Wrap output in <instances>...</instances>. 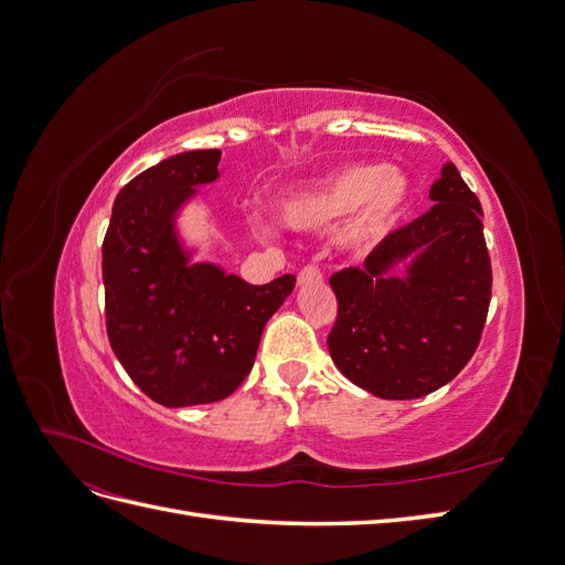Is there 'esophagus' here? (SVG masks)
Segmentation results:
<instances>
[{
    "instance_id": "1",
    "label": "esophagus",
    "mask_w": 565,
    "mask_h": 565,
    "mask_svg": "<svg viewBox=\"0 0 565 565\" xmlns=\"http://www.w3.org/2000/svg\"><path fill=\"white\" fill-rule=\"evenodd\" d=\"M320 280H322V273L318 266H303L297 276L299 285H311V282H320Z\"/></svg>"
}]
</instances>
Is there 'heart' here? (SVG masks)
Returning a JSON list of instances; mask_svg holds the SVG:
<instances>
[{
    "mask_svg": "<svg viewBox=\"0 0 565 565\" xmlns=\"http://www.w3.org/2000/svg\"><path fill=\"white\" fill-rule=\"evenodd\" d=\"M409 200L407 179L386 164H351L303 183L278 202V216L295 231L328 228L347 218L344 243L370 249L396 231Z\"/></svg>",
    "mask_w": 565,
    "mask_h": 565,
    "instance_id": "1",
    "label": "heart"
}]
</instances>
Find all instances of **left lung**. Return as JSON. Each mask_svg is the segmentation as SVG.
<instances>
[{
  "mask_svg": "<svg viewBox=\"0 0 565 565\" xmlns=\"http://www.w3.org/2000/svg\"><path fill=\"white\" fill-rule=\"evenodd\" d=\"M429 198L434 207L386 235L363 266L330 278L332 361L355 386L386 401L422 398L455 380L488 318L492 268L481 202L452 162Z\"/></svg>",
  "mask_w": 565,
  "mask_h": 565,
  "instance_id": "obj_1",
  "label": "left lung"
}]
</instances>
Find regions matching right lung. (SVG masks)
I'll list each match as a JSON object with an SVG mask.
<instances>
[{
  "mask_svg": "<svg viewBox=\"0 0 565 565\" xmlns=\"http://www.w3.org/2000/svg\"><path fill=\"white\" fill-rule=\"evenodd\" d=\"M221 150H188L134 177L104 237L106 330L131 382L164 407L216 403L249 374L292 273L249 285L191 264L174 228L181 204L218 179Z\"/></svg>",
  "mask_w": 565,
  "mask_h": 565,
  "instance_id": "1",
  "label": "right lung"
}]
</instances>
